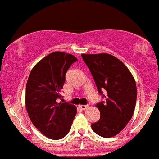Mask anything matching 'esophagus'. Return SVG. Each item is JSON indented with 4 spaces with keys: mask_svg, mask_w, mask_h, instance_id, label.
<instances>
[{
    "mask_svg": "<svg viewBox=\"0 0 159 159\" xmlns=\"http://www.w3.org/2000/svg\"><path fill=\"white\" fill-rule=\"evenodd\" d=\"M79 108L81 109V110H86L88 108V106L87 105H79Z\"/></svg>",
    "mask_w": 159,
    "mask_h": 159,
    "instance_id": "esophagus-1",
    "label": "esophagus"
}]
</instances>
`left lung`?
Wrapping results in <instances>:
<instances>
[{"label": "left lung", "mask_w": 159, "mask_h": 159, "mask_svg": "<svg viewBox=\"0 0 159 159\" xmlns=\"http://www.w3.org/2000/svg\"><path fill=\"white\" fill-rule=\"evenodd\" d=\"M81 56L93 76L99 94L105 98L96 104L101 117L92 124V130L101 137H114L133 116L137 101L135 80L128 67L111 55Z\"/></svg>", "instance_id": "8db88e82"}]
</instances>
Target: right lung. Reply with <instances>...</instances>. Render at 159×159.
I'll return each instance as SVG.
<instances>
[{
	"instance_id": "obj_1",
	"label": "right lung",
	"mask_w": 159,
	"mask_h": 159,
	"mask_svg": "<svg viewBox=\"0 0 159 159\" xmlns=\"http://www.w3.org/2000/svg\"><path fill=\"white\" fill-rule=\"evenodd\" d=\"M77 58L55 52L33 67L26 85L25 106L34 125L52 140L63 138L70 131L76 107L68 102L58 103L65 75Z\"/></svg>"
}]
</instances>
